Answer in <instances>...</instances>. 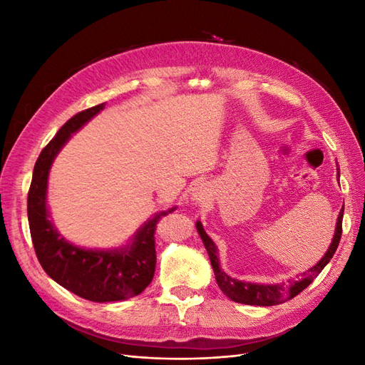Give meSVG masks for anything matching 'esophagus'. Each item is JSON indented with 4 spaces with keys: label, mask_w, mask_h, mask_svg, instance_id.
<instances>
[{
    "label": "esophagus",
    "mask_w": 365,
    "mask_h": 365,
    "mask_svg": "<svg viewBox=\"0 0 365 365\" xmlns=\"http://www.w3.org/2000/svg\"><path fill=\"white\" fill-rule=\"evenodd\" d=\"M207 187H204V185H197L196 189H195V192H193V201H196V202H202L205 197H207Z\"/></svg>",
    "instance_id": "esophagus-1"
}]
</instances>
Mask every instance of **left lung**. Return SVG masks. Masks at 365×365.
Instances as JSON below:
<instances>
[{"mask_svg": "<svg viewBox=\"0 0 365 365\" xmlns=\"http://www.w3.org/2000/svg\"><path fill=\"white\" fill-rule=\"evenodd\" d=\"M342 215H344V207H342L339 212L335 236H334V240H332V244H330L327 252L324 254V257L319 260L315 267L303 272L300 280L289 282L288 284H284V283L283 284H256V283H247V282L231 279L230 275H227L222 269H220L216 245L213 244V240L207 236V233L202 228V224L196 222V228H197V233H200L204 245H205V250L208 252V257H210V262H212L215 277H216V282H217V286L220 288V291H222L230 298V300H233L236 303L254 304V306H274V304H282L284 302L291 300V298H294L303 289H306L307 286L314 282L317 275L324 269V267L330 262V259L334 257V254H335L339 240H341Z\"/></svg>", "mask_w": 365, "mask_h": 365, "instance_id": "1", "label": "left lung"}]
</instances>
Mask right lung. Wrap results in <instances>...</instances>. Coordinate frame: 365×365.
Here are the masks:
<instances>
[{"mask_svg": "<svg viewBox=\"0 0 365 365\" xmlns=\"http://www.w3.org/2000/svg\"><path fill=\"white\" fill-rule=\"evenodd\" d=\"M105 108L101 103L73 115L42 149L33 169L27 196V216L33 247L41 267L65 289L96 303L118 302L145 291L155 274V230L169 212H161L143 227L130 245L114 251L77 248L63 240L51 222L46 205L51 163L71 134Z\"/></svg>", "mask_w": 365, "mask_h": 365, "instance_id": "obj_1", "label": "right lung"}]
</instances>
